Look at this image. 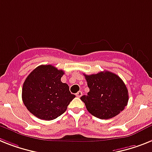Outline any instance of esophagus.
<instances>
[{
  "instance_id": "1",
  "label": "esophagus",
  "mask_w": 152,
  "mask_h": 152,
  "mask_svg": "<svg viewBox=\"0 0 152 152\" xmlns=\"http://www.w3.org/2000/svg\"><path fill=\"white\" fill-rule=\"evenodd\" d=\"M81 96H82V91H77V93H76V96H77V97L80 98V97H81Z\"/></svg>"
}]
</instances>
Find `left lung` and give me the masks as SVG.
Segmentation results:
<instances>
[{
  "instance_id": "obj_1",
  "label": "left lung",
  "mask_w": 152,
  "mask_h": 152,
  "mask_svg": "<svg viewBox=\"0 0 152 152\" xmlns=\"http://www.w3.org/2000/svg\"><path fill=\"white\" fill-rule=\"evenodd\" d=\"M85 77L89 91L81 99L91 115L107 120L124 110L128 102V90L118 75L106 71Z\"/></svg>"
}]
</instances>
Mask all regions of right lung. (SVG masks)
<instances>
[{
	"mask_svg": "<svg viewBox=\"0 0 152 152\" xmlns=\"http://www.w3.org/2000/svg\"><path fill=\"white\" fill-rule=\"evenodd\" d=\"M64 75L52 65H40L26 77L22 87V101L27 110L39 119L52 120L67 110L75 95L61 81Z\"/></svg>",
	"mask_w": 152,
	"mask_h": 152,
	"instance_id": "obj_1",
	"label": "right lung"
}]
</instances>
